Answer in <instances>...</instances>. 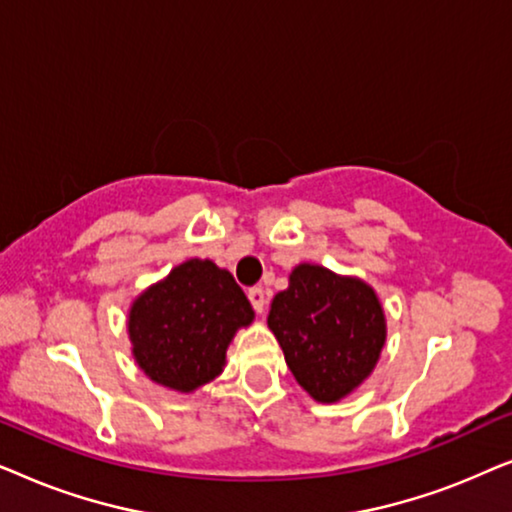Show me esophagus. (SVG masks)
Listing matches in <instances>:
<instances>
[{"instance_id": "34e87169", "label": "esophagus", "mask_w": 512, "mask_h": 512, "mask_svg": "<svg viewBox=\"0 0 512 512\" xmlns=\"http://www.w3.org/2000/svg\"><path fill=\"white\" fill-rule=\"evenodd\" d=\"M249 300H251V305H254V310L258 314L265 312V303H268V296H265V291L261 289V286H254V289H249Z\"/></svg>"}]
</instances>
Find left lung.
Wrapping results in <instances>:
<instances>
[{
  "instance_id": "left-lung-1",
  "label": "left lung",
  "mask_w": 512,
  "mask_h": 512,
  "mask_svg": "<svg viewBox=\"0 0 512 512\" xmlns=\"http://www.w3.org/2000/svg\"><path fill=\"white\" fill-rule=\"evenodd\" d=\"M268 328L296 382L317 403H338L368 380L387 342L377 293L359 277L298 263L270 303Z\"/></svg>"
}]
</instances>
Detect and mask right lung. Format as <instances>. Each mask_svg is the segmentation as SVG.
I'll use <instances>...</instances> for the list:
<instances>
[{
	"label": "right lung",
	"instance_id": "right-lung-1",
	"mask_svg": "<svg viewBox=\"0 0 512 512\" xmlns=\"http://www.w3.org/2000/svg\"><path fill=\"white\" fill-rule=\"evenodd\" d=\"M254 307L228 270L209 258H188L132 300V359L160 387L193 394L226 368V352Z\"/></svg>",
	"mask_w": 512,
	"mask_h": 512
}]
</instances>
